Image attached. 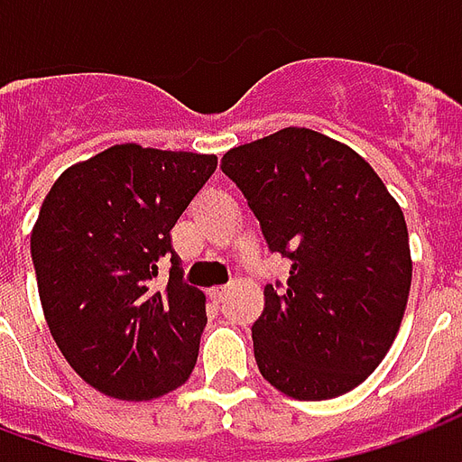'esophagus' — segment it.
I'll use <instances>...</instances> for the list:
<instances>
[{"label": "esophagus", "mask_w": 462, "mask_h": 462, "mask_svg": "<svg viewBox=\"0 0 462 462\" xmlns=\"http://www.w3.org/2000/svg\"><path fill=\"white\" fill-rule=\"evenodd\" d=\"M226 295H228L226 288H214V291H208V298L217 302V305H218V302L226 300Z\"/></svg>", "instance_id": "1"}]
</instances>
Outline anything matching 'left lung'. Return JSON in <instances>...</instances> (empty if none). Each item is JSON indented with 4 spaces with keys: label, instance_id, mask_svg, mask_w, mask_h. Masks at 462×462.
<instances>
[{
    "label": "left lung",
    "instance_id": "8db88e82",
    "mask_svg": "<svg viewBox=\"0 0 462 462\" xmlns=\"http://www.w3.org/2000/svg\"><path fill=\"white\" fill-rule=\"evenodd\" d=\"M261 221L285 285H265L254 322L258 369L298 402L352 392L402 328L411 291L402 207L365 157L308 127H285L221 157Z\"/></svg>",
    "mask_w": 462,
    "mask_h": 462
}]
</instances>
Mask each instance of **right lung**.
<instances>
[{"label": "right lung", "instance_id": "obj_1", "mask_svg": "<svg viewBox=\"0 0 462 462\" xmlns=\"http://www.w3.org/2000/svg\"><path fill=\"white\" fill-rule=\"evenodd\" d=\"M214 154L125 143L53 181L32 231L43 318L80 379L120 402L174 392L197 365L204 292L181 281L170 231ZM170 257L171 281L153 285Z\"/></svg>", "mask_w": 462, "mask_h": 462}]
</instances>
